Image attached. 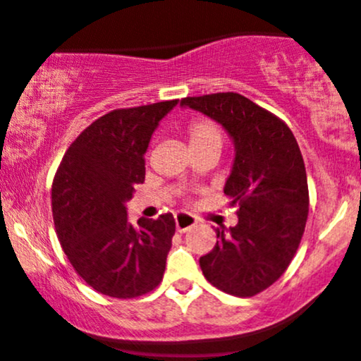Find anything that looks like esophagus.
<instances>
[{
	"mask_svg": "<svg viewBox=\"0 0 361 361\" xmlns=\"http://www.w3.org/2000/svg\"><path fill=\"white\" fill-rule=\"evenodd\" d=\"M174 220H176L178 233H185V231H188L190 227H194L195 224H197V219H195L194 215H188V213H178V215L174 216Z\"/></svg>",
	"mask_w": 361,
	"mask_h": 361,
	"instance_id": "34e87169",
	"label": "esophagus"
}]
</instances>
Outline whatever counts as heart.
<instances>
[{
    "mask_svg": "<svg viewBox=\"0 0 361 361\" xmlns=\"http://www.w3.org/2000/svg\"><path fill=\"white\" fill-rule=\"evenodd\" d=\"M187 137L192 152L206 148L222 149L224 145L222 128L215 121L208 120V118H195V120H192L187 128Z\"/></svg>",
    "mask_w": 361,
    "mask_h": 361,
    "instance_id": "1",
    "label": "heart"
}]
</instances>
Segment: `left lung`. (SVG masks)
I'll return each mask as SVG.
<instances>
[{"label": "left lung", "mask_w": 361, "mask_h": 361, "mask_svg": "<svg viewBox=\"0 0 361 361\" xmlns=\"http://www.w3.org/2000/svg\"><path fill=\"white\" fill-rule=\"evenodd\" d=\"M181 106L219 121L234 141L224 187L238 224L216 227V243L199 259L202 275L227 295L248 298L268 289L291 264L309 216L305 164L291 128L240 93L187 97Z\"/></svg>", "instance_id": "8db88e82"}]
</instances>
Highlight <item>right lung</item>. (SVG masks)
I'll return each instance as SVG.
<instances>
[{"mask_svg":"<svg viewBox=\"0 0 361 361\" xmlns=\"http://www.w3.org/2000/svg\"><path fill=\"white\" fill-rule=\"evenodd\" d=\"M178 100L114 109L68 146L52 180V219L70 264L111 298L148 295L162 282L176 224L171 213L130 224L125 202L145 181V153Z\"/></svg>","mask_w":361,"mask_h":361,"instance_id":"add662e5","label":"right lung"}]
</instances>
